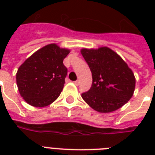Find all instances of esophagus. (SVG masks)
<instances>
[{
  "instance_id": "34e87169",
  "label": "esophagus",
  "mask_w": 155,
  "mask_h": 155,
  "mask_svg": "<svg viewBox=\"0 0 155 155\" xmlns=\"http://www.w3.org/2000/svg\"><path fill=\"white\" fill-rule=\"evenodd\" d=\"M74 84H75V85H79V84H80V81H79V80H76V81H74Z\"/></svg>"
}]
</instances>
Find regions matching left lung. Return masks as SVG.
<instances>
[{
  "label": "left lung",
  "instance_id": "left-lung-1",
  "mask_svg": "<svg viewBox=\"0 0 155 155\" xmlns=\"http://www.w3.org/2000/svg\"><path fill=\"white\" fill-rule=\"evenodd\" d=\"M92 71V84L82 98L99 113L121 108L133 97L135 76L119 54L107 47L80 51Z\"/></svg>",
  "mask_w": 155,
  "mask_h": 155
}]
</instances>
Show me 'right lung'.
<instances>
[{
  "label": "right lung",
  "mask_w": 155,
  "mask_h": 155,
  "mask_svg": "<svg viewBox=\"0 0 155 155\" xmlns=\"http://www.w3.org/2000/svg\"><path fill=\"white\" fill-rule=\"evenodd\" d=\"M69 53L70 50L51 43L38 50L19 67L17 85L26 103L42 108L59 97L68 74L63 61Z\"/></svg>",
  "instance_id": "obj_1"
}]
</instances>
